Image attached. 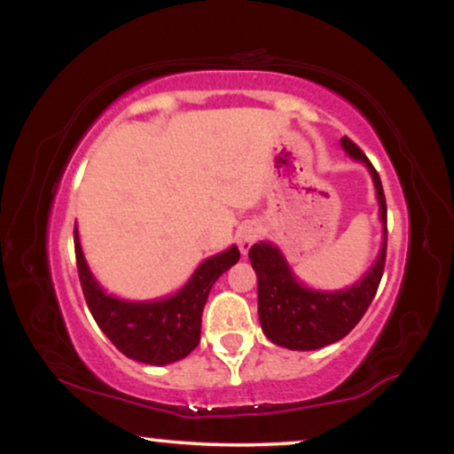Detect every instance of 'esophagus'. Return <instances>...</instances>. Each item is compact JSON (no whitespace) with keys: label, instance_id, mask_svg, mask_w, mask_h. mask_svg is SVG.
Wrapping results in <instances>:
<instances>
[{"label":"esophagus","instance_id":"1","mask_svg":"<svg viewBox=\"0 0 454 454\" xmlns=\"http://www.w3.org/2000/svg\"><path fill=\"white\" fill-rule=\"evenodd\" d=\"M235 238H238L239 252L246 256V254L250 252V247L256 244V239L260 238V225L258 223H244V225L238 229V235H235Z\"/></svg>","mask_w":454,"mask_h":454}]
</instances>
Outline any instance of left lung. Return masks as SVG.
<instances>
[{
  "label": "left lung",
  "mask_w": 454,
  "mask_h": 454,
  "mask_svg": "<svg viewBox=\"0 0 454 454\" xmlns=\"http://www.w3.org/2000/svg\"><path fill=\"white\" fill-rule=\"evenodd\" d=\"M340 146L351 159L370 171L378 198V216L382 223V244L374 264L364 277L345 289H314L295 277L285 254L270 241L250 247V262L258 277L260 326L270 343L294 351H314L347 337L374 300L387 258V200L380 176L368 157L347 138Z\"/></svg>",
  "instance_id": "left-lung-1"
}]
</instances>
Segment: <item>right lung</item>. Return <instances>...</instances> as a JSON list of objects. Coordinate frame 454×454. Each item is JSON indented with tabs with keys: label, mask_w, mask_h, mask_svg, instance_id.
<instances>
[{
	"label": "right lung",
	"mask_w": 454,
	"mask_h": 454,
	"mask_svg": "<svg viewBox=\"0 0 454 454\" xmlns=\"http://www.w3.org/2000/svg\"><path fill=\"white\" fill-rule=\"evenodd\" d=\"M74 246L80 285L92 318L123 356L148 365L179 362L196 349L210 289L239 260L238 246L227 247L204 260L176 294L138 301L107 294L97 281L80 246L78 227H74Z\"/></svg>",
	"instance_id": "add662e5"
}]
</instances>
